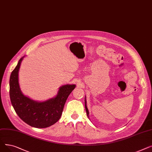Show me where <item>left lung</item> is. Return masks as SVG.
I'll list each match as a JSON object with an SVG mask.
<instances>
[{"label":"left lung","mask_w":152,"mask_h":152,"mask_svg":"<svg viewBox=\"0 0 152 152\" xmlns=\"http://www.w3.org/2000/svg\"><path fill=\"white\" fill-rule=\"evenodd\" d=\"M86 97H85V108H86V113H87V116H88L89 118V110L88 109H87V102H86Z\"/></svg>","instance_id":"obj_1"}]
</instances>
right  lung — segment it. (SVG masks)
I'll use <instances>...</instances> for the list:
<instances>
[{
    "label": "right lung",
    "mask_w": 152,
    "mask_h": 152,
    "mask_svg": "<svg viewBox=\"0 0 152 152\" xmlns=\"http://www.w3.org/2000/svg\"><path fill=\"white\" fill-rule=\"evenodd\" d=\"M21 58L10 77V97L16 113L28 125L36 128H45L57 123L60 118L64 105L75 84H66L59 87L55 97L44 102H38L24 95L20 87L18 72Z\"/></svg>",
    "instance_id": "add662e5"
}]
</instances>
